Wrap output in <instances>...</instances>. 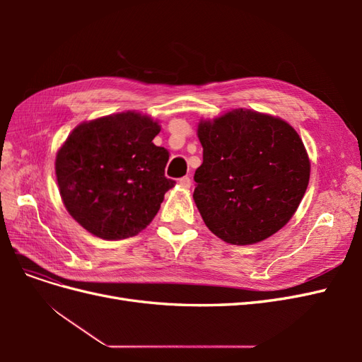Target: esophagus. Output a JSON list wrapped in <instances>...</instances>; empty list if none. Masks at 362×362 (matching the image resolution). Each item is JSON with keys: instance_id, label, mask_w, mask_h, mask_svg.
<instances>
[{"instance_id": "esophagus-1", "label": "esophagus", "mask_w": 362, "mask_h": 362, "mask_svg": "<svg viewBox=\"0 0 362 362\" xmlns=\"http://www.w3.org/2000/svg\"><path fill=\"white\" fill-rule=\"evenodd\" d=\"M180 185L181 187H184V189H189L190 185H192V181H190V178L189 177H182V178H180Z\"/></svg>"}]
</instances>
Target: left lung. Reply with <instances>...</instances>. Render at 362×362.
<instances>
[{"label":"left lung","mask_w":362,"mask_h":362,"mask_svg":"<svg viewBox=\"0 0 362 362\" xmlns=\"http://www.w3.org/2000/svg\"><path fill=\"white\" fill-rule=\"evenodd\" d=\"M204 161L193 199L206 228L231 245H255L288 223L310 182L303 141L286 120L235 108L201 119Z\"/></svg>","instance_id":"8db88e82"}]
</instances>
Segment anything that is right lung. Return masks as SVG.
Masks as SVG:
<instances>
[{
    "instance_id": "add662e5",
    "label": "right lung",
    "mask_w": 362,
    "mask_h": 362,
    "mask_svg": "<svg viewBox=\"0 0 362 362\" xmlns=\"http://www.w3.org/2000/svg\"><path fill=\"white\" fill-rule=\"evenodd\" d=\"M160 125L137 112L75 127L56 156V177L68 213L103 240L137 235L160 210L175 181L164 177L169 151L152 140Z\"/></svg>"
}]
</instances>
